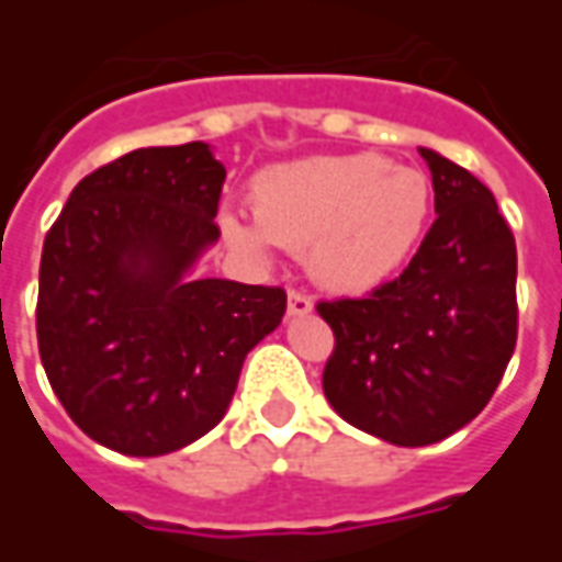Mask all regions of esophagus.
I'll return each mask as SVG.
<instances>
[{
    "instance_id": "esophagus-1",
    "label": "esophagus",
    "mask_w": 562,
    "mask_h": 562,
    "mask_svg": "<svg viewBox=\"0 0 562 562\" xmlns=\"http://www.w3.org/2000/svg\"><path fill=\"white\" fill-rule=\"evenodd\" d=\"M313 313V297L304 292H289V316H310Z\"/></svg>"
}]
</instances>
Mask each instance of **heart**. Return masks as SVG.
<instances>
[{
  "instance_id": "obj_1",
  "label": "heart",
  "mask_w": 562,
  "mask_h": 562,
  "mask_svg": "<svg viewBox=\"0 0 562 562\" xmlns=\"http://www.w3.org/2000/svg\"><path fill=\"white\" fill-rule=\"evenodd\" d=\"M249 207L256 222L232 210L220 216L237 252L265 261L273 244L306 246V270L318 285L364 294L413 258L434 213V186L379 153L304 156L258 173Z\"/></svg>"
}]
</instances>
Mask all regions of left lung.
Masks as SVG:
<instances>
[{
    "label": "left lung",
    "instance_id": "8db88e82",
    "mask_svg": "<svg viewBox=\"0 0 562 562\" xmlns=\"http://www.w3.org/2000/svg\"><path fill=\"white\" fill-rule=\"evenodd\" d=\"M436 222L397 280L322 301L334 413L391 446H434L482 413L518 340V252L491 189L436 149Z\"/></svg>",
    "mask_w": 562,
    "mask_h": 562
}]
</instances>
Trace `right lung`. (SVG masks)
<instances>
[{
    "instance_id": "1",
    "label": "right lung",
    "mask_w": 562,
    "mask_h": 562,
    "mask_svg": "<svg viewBox=\"0 0 562 562\" xmlns=\"http://www.w3.org/2000/svg\"><path fill=\"white\" fill-rule=\"evenodd\" d=\"M222 183L204 140L132 149L83 177L44 237V373L71 422L128 458L213 430L285 313L282 289L195 277L220 240Z\"/></svg>"
}]
</instances>
